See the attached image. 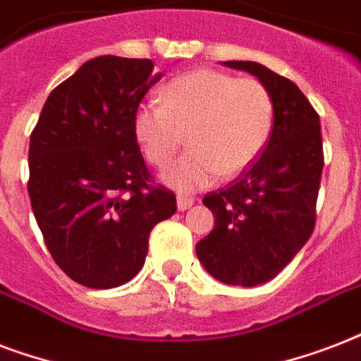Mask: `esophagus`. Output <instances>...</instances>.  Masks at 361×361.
Returning <instances> with one entry per match:
<instances>
[{"mask_svg":"<svg viewBox=\"0 0 361 361\" xmlns=\"http://www.w3.org/2000/svg\"><path fill=\"white\" fill-rule=\"evenodd\" d=\"M195 204V198L192 197H187V195H178V209L180 212H185L189 209Z\"/></svg>","mask_w":361,"mask_h":361,"instance_id":"1","label":"esophagus"}]
</instances>
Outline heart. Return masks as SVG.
<instances>
[{"mask_svg":"<svg viewBox=\"0 0 361 361\" xmlns=\"http://www.w3.org/2000/svg\"><path fill=\"white\" fill-rule=\"evenodd\" d=\"M271 93L252 76L238 78L198 69L166 82L163 103L136 106L135 136L147 163L166 169L187 142L191 149L166 170L164 180L181 191L236 178L268 146L274 129Z\"/></svg>","mask_w":361,"mask_h":361,"instance_id":"b5f03b06","label":"heart"}]
</instances>
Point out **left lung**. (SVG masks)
I'll return each mask as SVG.
<instances>
[{
	"label": "left lung",
	"mask_w": 361,
	"mask_h": 361,
	"mask_svg": "<svg viewBox=\"0 0 361 361\" xmlns=\"http://www.w3.org/2000/svg\"><path fill=\"white\" fill-rule=\"evenodd\" d=\"M268 87L275 118L260 157L202 202L214 231L197 243V257L228 285L268 283L296 257L314 231L324 166L320 118L300 87L255 61H225Z\"/></svg>",
	"instance_id": "obj_1"
}]
</instances>
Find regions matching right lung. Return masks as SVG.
I'll return each mask as SVG.
<instances>
[{
	"mask_svg": "<svg viewBox=\"0 0 361 361\" xmlns=\"http://www.w3.org/2000/svg\"><path fill=\"white\" fill-rule=\"evenodd\" d=\"M152 59L99 56L54 87L30 138V192L54 262L87 288H114L144 266L153 226L176 214L135 136Z\"/></svg>",
	"mask_w": 361,
	"mask_h": 361,
	"instance_id": "1",
	"label": "right lung"
}]
</instances>
